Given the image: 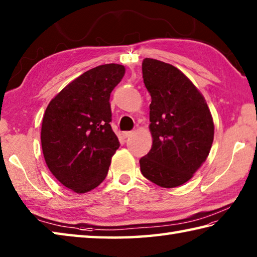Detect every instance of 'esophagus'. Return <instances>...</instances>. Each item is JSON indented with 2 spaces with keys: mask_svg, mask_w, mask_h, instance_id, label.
Returning <instances> with one entry per match:
<instances>
[{
  "mask_svg": "<svg viewBox=\"0 0 257 257\" xmlns=\"http://www.w3.org/2000/svg\"><path fill=\"white\" fill-rule=\"evenodd\" d=\"M133 135V132H123L122 133V136L124 137V138H128V137H130Z\"/></svg>",
  "mask_w": 257,
  "mask_h": 257,
  "instance_id": "obj_1",
  "label": "esophagus"
}]
</instances>
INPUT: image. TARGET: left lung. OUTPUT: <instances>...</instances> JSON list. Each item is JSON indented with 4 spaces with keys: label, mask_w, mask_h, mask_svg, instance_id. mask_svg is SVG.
Wrapping results in <instances>:
<instances>
[{
    "label": "left lung",
    "mask_w": 257,
    "mask_h": 257,
    "mask_svg": "<svg viewBox=\"0 0 257 257\" xmlns=\"http://www.w3.org/2000/svg\"><path fill=\"white\" fill-rule=\"evenodd\" d=\"M142 69L152 97L153 146L139 160L141 171L153 183L175 188L207 160L213 142L212 116L201 93L180 69L152 58L143 60Z\"/></svg>",
    "instance_id": "1"
}]
</instances>
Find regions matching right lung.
<instances>
[{"label":"right lung","instance_id":"add662e5","mask_svg":"<svg viewBox=\"0 0 257 257\" xmlns=\"http://www.w3.org/2000/svg\"><path fill=\"white\" fill-rule=\"evenodd\" d=\"M123 75L122 65L92 68L64 87L46 109L41 125L46 164L74 192L100 185L120 146L110 124V94Z\"/></svg>","mask_w":257,"mask_h":257}]
</instances>
